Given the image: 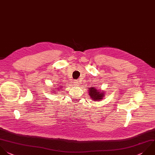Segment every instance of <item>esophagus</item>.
Listing matches in <instances>:
<instances>
[{
    "instance_id": "obj_1",
    "label": "esophagus",
    "mask_w": 155,
    "mask_h": 155,
    "mask_svg": "<svg viewBox=\"0 0 155 155\" xmlns=\"http://www.w3.org/2000/svg\"><path fill=\"white\" fill-rule=\"evenodd\" d=\"M73 82H74V85H75L76 86H78L79 84V82L78 80H75Z\"/></svg>"
}]
</instances>
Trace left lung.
<instances>
[{"label":"left lung","mask_w":155,"mask_h":155,"mask_svg":"<svg viewBox=\"0 0 155 155\" xmlns=\"http://www.w3.org/2000/svg\"><path fill=\"white\" fill-rule=\"evenodd\" d=\"M89 94L94 101H101L102 99H103L104 97V93L102 92H99V91H97L96 88L94 87L89 88Z\"/></svg>","instance_id":"8db88e82"}]
</instances>
